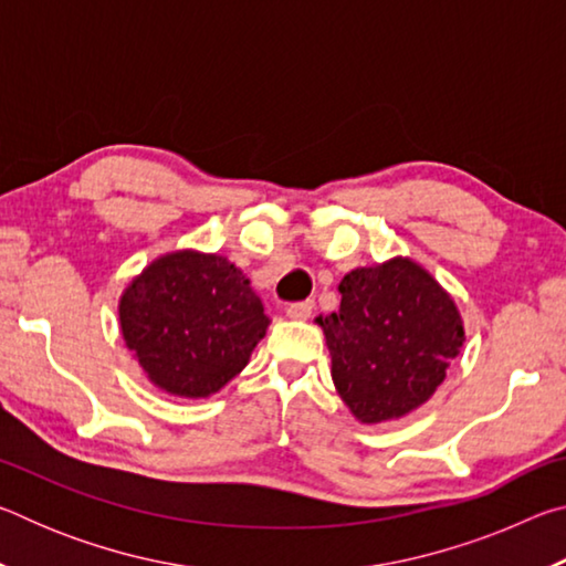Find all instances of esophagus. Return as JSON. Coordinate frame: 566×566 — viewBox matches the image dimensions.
I'll return each mask as SVG.
<instances>
[{
  "label": "esophagus",
  "mask_w": 566,
  "mask_h": 566,
  "mask_svg": "<svg viewBox=\"0 0 566 566\" xmlns=\"http://www.w3.org/2000/svg\"><path fill=\"white\" fill-rule=\"evenodd\" d=\"M312 310H314L312 300L292 302V304H286V317H290V319H310Z\"/></svg>",
  "instance_id": "obj_1"
}]
</instances>
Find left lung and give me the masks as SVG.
Returning a JSON list of instances; mask_svg holds the SVG:
<instances>
[{
	"label": "left lung",
	"mask_w": 566,
	"mask_h": 566,
	"mask_svg": "<svg viewBox=\"0 0 566 566\" xmlns=\"http://www.w3.org/2000/svg\"><path fill=\"white\" fill-rule=\"evenodd\" d=\"M339 294V312L317 324L342 401L361 424L407 417L434 395L462 349L454 300L409 256L357 266Z\"/></svg>",
	"instance_id": "8db88e82"
}]
</instances>
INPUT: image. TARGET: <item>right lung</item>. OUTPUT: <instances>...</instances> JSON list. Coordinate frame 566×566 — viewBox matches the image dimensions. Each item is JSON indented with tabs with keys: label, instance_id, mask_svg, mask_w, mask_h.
Wrapping results in <instances>:
<instances>
[{
	"label": "right lung",
	"instance_id": "right-lung-1",
	"mask_svg": "<svg viewBox=\"0 0 566 566\" xmlns=\"http://www.w3.org/2000/svg\"><path fill=\"white\" fill-rule=\"evenodd\" d=\"M266 327L247 276L195 249L157 256L119 296L124 344L151 385L175 397H212L247 367Z\"/></svg>",
	"mask_w": 566,
	"mask_h": 566
}]
</instances>
